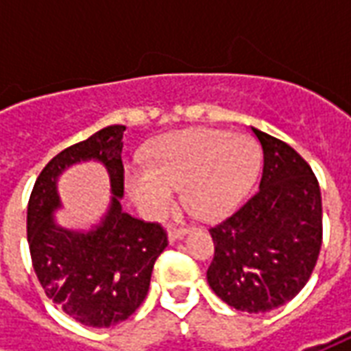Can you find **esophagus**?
<instances>
[{
    "instance_id": "1",
    "label": "esophagus",
    "mask_w": 351,
    "mask_h": 351,
    "mask_svg": "<svg viewBox=\"0 0 351 351\" xmlns=\"http://www.w3.org/2000/svg\"><path fill=\"white\" fill-rule=\"evenodd\" d=\"M186 233H188V229L186 228H180V229L171 228L169 229V241H171V243H175V241H178V239H182Z\"/></svg>"
}]
</instances>
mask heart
<instances>
[{
    "instance_id": "heart-1",
    "label": "heart",
    "mask_w": 351,
    "mask_h": 351,
    "mask_svg": "<svg viewBox=\"0 0 351 351\" xmlns=\"http://www.w3.org/2000/svg\"><path fill=\"white\" fill-rule=\"evenodd\" d=\"M261 169V148L246 133L184 130L160 137L146 154L145 165L125 171L130 197L148 218L167 216L176 188L201 218H221L248 193Z\"/></svg>"
}]
</instances>
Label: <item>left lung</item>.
I'll list each match as a JSON object with an SVG mask.
<instances>
[{"label": "left lung", "instance_id": "1", "mask_svg": "<svg viewBox=\"0 0 351 351\" xmlns=\"http://www.w3.org/2000/svg\"><path fill=\"white\" fill-rule=\"evenodd\" d=\"M263 148L259 190L210 228L206 280L241 312H269L301 291L322 248V193L306 161L284 141L252 128Z\"/></svg>", "mask_w": 351, "mask_h": 351}]
</instances>
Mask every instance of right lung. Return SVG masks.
I'll return each mask as SVG.
<instances>
[{
  "mask_svg": "<svg viewBox=\"0 0 351 351\" xmlns=\"http://www.w3.org/2000/svg\"><path fill=\"white\" fill-rule=\"evenodd\" d=\"M125 125H108L86 141L65 148L45 165L27 203V244L37 278L50 301L88 327H110L145 301L156 259L167 246V233L156 221L123 213L122 146ZM101 160L111 178V205L90 232L58 226L57 176L65 167Z\"/></svg>",
  "mask_w": 351,
  "mask_h": 351,
  "instance_id": "obj_1",
  "label": "right lung"
}]
</instances>
